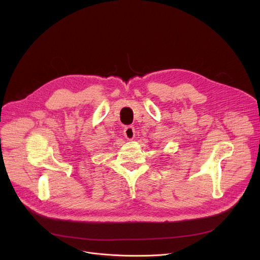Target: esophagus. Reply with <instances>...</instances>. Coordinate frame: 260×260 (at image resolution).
Listing matches in <instances>:
<instances>
[{
  "label": "esophagus",
  "instance_id": "1",
  "mask_svg": "<svg viewBox=\"0 0 260 260\" xmlns=\"http://www.w3.org/2000/svg\"><path fill=\"white\" fill-rule=\"evenodd\" d=\"M123 133H124V136H125V138L127 140L134 139V137H135V128L133 126H126L124 128V131H123Z\"/></svg>",
  "mask_w": 260,
  "mask_h": 260
}]
</instances>
